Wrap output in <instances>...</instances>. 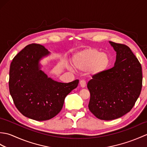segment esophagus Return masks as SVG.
Masks as SVG:
<instances>
[{"instance_id":"1","label":"esophagus","mask_w":147,"mask_h":147,"mask_svg":"<svg viewBox=\"0 0 147 147\" xmlns=\"http://www.w3.org/2000/svg\"><path fill=\"white\" fill-rule=\"evenodd\" d=\"M80 83L81 86H82V88H84V87L86 86V81L85 80H81Z\"/></svg>"}]
</instances>
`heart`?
Returning a JSON list of instances; mask_svg holds the SVG:
<instances>
[{
    "label": "heart",
    "mask_w": 147,
    "mask_h": 147,
    "mask_svg": "<svg viewBox=\"0 0 147 147\" xmlns=\"http://www.w3.org/2000/svg\"><path fill=\"white\" fill-rule=\"evenodd\" d=\"M73 62L78 70L85 71L91 67L93 73H100L107 67L109 58L105 53L95 49H87L74 55Z\"/></svg>",
    "instance_id": "obj_1"
}]
</instances>
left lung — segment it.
Listing matches in <instances>:
<instances>
[{
	"label": "left lung",
	"instance_id": "obj_1",
	"mask_svg": "<svg viewBox=\"0 0 147 147\" xmlns=\"http://www.w3.org/2000/svg\"><path fill=\"white\" fill-rule=\"evenodd\" d=\"M116 52L114 66L94 74L87 84L88 108L99 119L110 121L131 110L142 88V65L128 46L110 42Z\"/></svg>",
	"mask_w": 147,
	"mask_h": 147
}]
</instances>
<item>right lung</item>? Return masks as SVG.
Masks as SVG:
<instances>
[{
    "label": "right lung",
    "instance_id": "right-lung-1",
    "mask_svg": "<svg viewBox=\"0 0 147 147\" xmlns=\"http://www.w3.org/2000/svg\"><path fill=\"white\" fill-rule=\"evenodd\" d=\"M48 54L42 45H28L12 59L9 70V92L15 106L24 116L38 121L58 114L65 96L79 83L78 80L59 83L48 78L39 65Z\"/></svg>",
    "mask_w": 147,
    "mask_h": 147
}]
</instances>
